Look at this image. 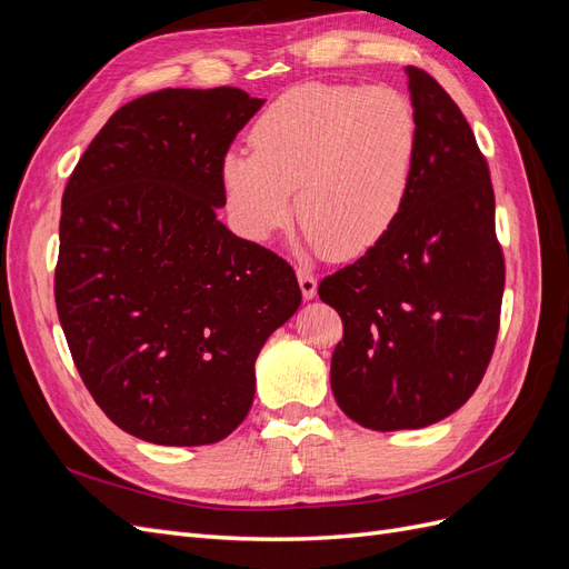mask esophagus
<instances>
[{
	"label": "esophagus",
	"mask_w": 569,
	"mask_h": 569,
	"mask_svg": "<svg viewBox=\"0 0 569 569\" xmlns=\"http://www.w3.org/2000/svg\"><path fill=\"white\" fill-rule=\"evenodd\" d=\"M297 278H299V287H301V295L303 299H313L318 295V278L306 268L297 270Z\"/></svg>",
	"instance_id": "esophagus-1"
}]
</instances>
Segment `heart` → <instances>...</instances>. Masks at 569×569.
Instances as JSON below:
<instances>
[{"mask_svg": "<svg viewBox=\"0 0 569 569\" xmlns=\"http://www.w3.org/2000/svg\"><path fill=\"white\" fill-rule=\"evenodd\" d=\"M251 151L222 159L239 230L268 239L295 213L332 258L372 249L399 220L420 151L410 99L387 84L303 82L256 118Z\"/></svg>", "mask_w": 569, "mask_h": 569, "instance_id": "1", "label": "heart"}]
</instances>
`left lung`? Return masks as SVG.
Segmentation results:
<instances>
[{"instance_id":"left-lung-1","label":"left lung","mask_w":569,"mask_h":569,"mask_svg":"<svg viewBox=\"0 0 569 569\" xmlns=\"http://www.w3.org/2000/svg\"><path fill=\"white\" fill-rule=\"evenodd\" d=\"M406 73L420 151L403 211L318 287L343 322L335 399L377 432L435 425L470 399L489 368L506 287L485 153L449 92L422 68Z\"/></svg>"}]
</instances>
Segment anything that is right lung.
I'll return each mask as SVG.
<instances>
[{
  "mask_svg": "<svg viewBox=\"0 0 569 569\" xmlns=\"http://www.w3.org/2000/svg\"><path fill=\"white\" fill-rule=\"evenodd\" d=\"M263 101L237 88L132 99L63 189L59 320L92 399L137 439H226L251 408L258 351L301 303L284 258L216 218L222 159Z\"/></svg>",
  "mask_w": 569,
  "mask_h": 569,
  "instance_id": "right-lung-1",
  "label": "right lung"
}]
</instances>
